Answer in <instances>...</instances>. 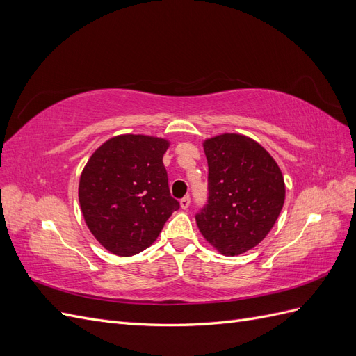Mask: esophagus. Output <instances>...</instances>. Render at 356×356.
<instances>
[{"label":"esophagus","mask_w":356,"mask_h":356,"mask_svg":"<svg viewBox=\"0 0 356 356\" xmlns=\"http://www.w3.org/2000/svg\"><path fill=\"white\" fill-rule=\"evenodd\" d=\"M179 204H181V208H182V209H187V208L190 207V197H188V196L182 197V199L179 200Z\"/></svg>","instance_id":"34e87169"}]
</instances>
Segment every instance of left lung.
Returning <instances> with one entry per match:
<instances>
[{"instance_id":"1","label":"left lung","mask_w":356,"mask_h":356,"mask_svg":"<svg viewBox=\"0 0 356 356\" xmlns=\"http://www.w3.org/2000/svg\"><path fill=\"white\" fill-rule=\"evenodd\" d=\"M208 204L196 215L202 236L220 254L252 250L272 230L285 200L275 159L252 138L221 134L203 141Z\"/></svg>"}]
</instances>
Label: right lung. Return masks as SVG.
Returning <instances> with one entry per match:
<instances>
[{
	"mask_svg": "<svg viewBox=\"0 0 356 356\" xmlns=\"http://www.w3.org/2000/svg\"><path fill=\"white\" fill-rule=\"evenodd\" d=\"M165 138L117 135L83 168L79 202L86 225L106 251L131 257L152 246L179 203L170 196Z\"/></svg>",
	"mask_w": 356,
	"mask_h": 356,
	"instance_id": "add662e5",
	"label": "right lung"
}]
</instances>
